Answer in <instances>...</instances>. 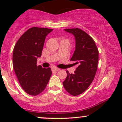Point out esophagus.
Returning a JSON list of instances; mask_svg holds the SVG:
<instances>
[{
  "label": "esophagus",
  "instance_id": "1",
  "mask_svg": "<svg viewBox=\"0 0 122 122\" xmlns=\"http://www.w3.org/2000/svg\"><path fill=\"white\" fill-rule=\"evenodd\" d=\"M59 70V68H57L56 67H54V68H52V69H51L52 72H56V71H58Z\"/></svg>",
  "mask_w": 122,
  "mask_h": 122
}]
</instances>
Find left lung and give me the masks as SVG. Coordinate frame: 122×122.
I'll list each match as a JSON object with an SVG mask.
<instances>
[{"mask_svg": "<svg viewBox=\"0 0 122 122\" xmlns=\"http://www.w3.org/2000/svg\"><path fill=\"white\" fill-rule=\"evenodd\" d=\"M65 31L75 36V50L71 61L77 67L74 73L66 71L67 77L63 85L67 92L73 96L81 94L86 90L94 79L97 69L99 51L94 40L81 29H66Z\"/></svg>", "mask_w": 122, "mask_h": 122, "instance_id": "1", "label": "left lung"}]
</instances>
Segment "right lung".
Masks as SVG:
<instances>
[{
  "label": "right lung",
  "instance_id": "1",
  "mask_svg": "<svg viewBox=\"0 0 122 122\" xmlns=\"http://www.w3.org/2000/svg\"><path fill=\"white\" fill-rule=\"evenodd\" d=\"M53 29L34 27L27 30L18 40L13 50V68L20 85L32 96L45 89L51 77V69L37 65L41 56L45 40Z\"/></svg>",
  "mask_w": 122,
  "mask_h": 122
}]
</instances>
